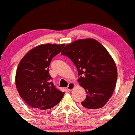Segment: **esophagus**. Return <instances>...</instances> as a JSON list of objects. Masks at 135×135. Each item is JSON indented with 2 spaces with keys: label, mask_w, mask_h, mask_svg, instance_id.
<instances>
[{
  "label": "esophagus",
  "mask_w": 135,
  "mask_h": 135,
  "mask_svg": "<svg viewBox=\"0 0 135 135\" xmlns=\"http://www.w3.org/2000/svg\"><path fill=\"white\" fill-rule=\"evenodd\" d=\"M74 86H75V84H74V83H69V85H68V87H67L68 90H73V89L74 88Z\"/></svg>",
  "instance_id": "obj_1"
}]
</instances>
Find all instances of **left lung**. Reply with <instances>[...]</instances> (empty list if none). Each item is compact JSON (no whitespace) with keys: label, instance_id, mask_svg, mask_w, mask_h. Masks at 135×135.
<instances>
[{"label":"left lung","instance_id":"left-lung-1","mask_svg":"<svg viewBox=\"0 0 135 135\" xmlns=\"http://www.w3.org/2000/svg\"><path fill=\"white\" fill-rule=\"evenodd\" d=\"M61 55L73 61L78 71V82L86 92L80 107L95 111L107 104L117 83L116 64L108 51L94 39L79 40L64 47Z\"/></svg>","mask_w":135,"mask_h":135}]
</instances>
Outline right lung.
I'll return each mask as SVG.
<instances>
[{
  "label": "right lung",
  "mask_w": 135,
  "mask_h": 135,
  "mask_svg": "<svg viewBox=\"0 0 135 135\" xmlns=\"http://www.w3.org/2000/svg\"><path fill=\"white\" fill-rule=\"evenodd\" d=\"M64 46V44L39 45L27 52L20 61L15 84L20 97L31 108L51 109L63 97L64 92L57 89L51 81L49 66L52 57Z\"/></svg>",
  "instance_id": "add662e5"
}]
</instances>
